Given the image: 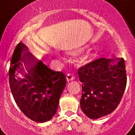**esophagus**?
I'll list each match as a JSON object with an SVG mask.
<instances>
[{"mask_svg":"<svg viewBox=\"0 0 135 135\" xmlns=\"http://www.w3.org/2000/svg\"><path fill=\"white\" fill-rule=\"evenodd\" d=\"M74 80V76L72 74H68L67 76H66V81L68 83L70 82V81H73V80Z\"/></svg>","mask_w":135,"mask_h":135,"instance_id":"34e87169","label":"esophagus"}]
</instances>
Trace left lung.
<instances>
[{"instance_id": "8db88e82", "label": "left lung", "mask_w": 135, "mask_h": 135, "mask_svg": "<svg viewBox=\"0 0 135 135\" xmlns=\"http://www.w3.org/2000/svg\"><path fill=\"white\" fill-rule=\"evenodd\" d=\"M100 58L78 69L82 83L80 107L83 112L96 119L112 112L122 99L127 85L125 61Z\"/></svg>"}]
</instances>
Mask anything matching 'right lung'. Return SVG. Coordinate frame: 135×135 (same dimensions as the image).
I'll return each instance as SVG.
<instances>
[{"label":"right lung","instance_id":"1","mask_svg":"<svg viewBox=\"0 0 135 135\" xmlns=\"http://www.w3.org/2000/svg\"><path fill=\"white\" fill-rule=\"evenodd\" d=\"M27 49L25 44L20 43L13 52L9 70L11 91L17 105L26 116L36 122H46L56 113L60 97L66 84V77L62 72L50 70L42 61L31 66L30 61L35 57L28 52L21 56ZM21 60L27 66V73H21ZM16 71L23 74L24 78L16 79Z\"/></svg>","mask_w":135,"mask_h":135}]
</instances>
